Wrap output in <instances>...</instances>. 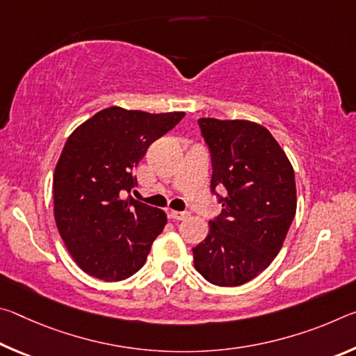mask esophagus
<instances>
[{
    "instance_id": "34e87169",
    "label": "esophagus",
    "mask_w": 356,
    "mask_h": 356,
    "mask_svg": "<svg viewBox=\"0 0 356 356\" xmlns=\"http://www.w3.org/2000/svg\"><path fill=\"white\" fill-rule=\"evenodd\" d=\"M170 216L172 220H177V221H182L186 220L190 216L188 212H179V210H170Z\"/></svg>"
}]
</instances>
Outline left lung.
I'll return each mask as SVG.
<instances>
[{
  "mask_svg": "<svg viewBox=\"0 0 356 356\" xmlns=\"http://www.w3.org/2000/svg\"><path fill=\"white\" fill-rule=\"evenodd\" d=\"M212 154V190L225 186L222 212L193 248L195 268L215 286L234 287L278 256L297 212L293 168L273 135L246 119L201 118Z\"/></svg>",
  "mask_w": 356,
  "mask_h": 356,
  "instance_id": "obj_1",
  "label": "left lung"
}]
</instances>
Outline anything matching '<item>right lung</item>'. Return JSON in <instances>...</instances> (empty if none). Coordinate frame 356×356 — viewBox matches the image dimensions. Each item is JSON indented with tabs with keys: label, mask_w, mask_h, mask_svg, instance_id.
I'll use <instances>...</instances> for the list:
<instances>
[{
	"label": "right lung",
	"mask_w": 356,
	"mask_h": 356,
	"mask_svg": "<svg viewBox=\"0 0 356 356\" xmlns=\"http://www.w3.org/2000/svg\"><path fill=\"white\" fill-rule=\"evenodd\" d=\"M184 111L105 108L72 131L53 176V213L64 245L84 273L122 281L140 270L166 226L163 210L134 197V172L150 144Z\"/></svg>",
	"instance_id": "1"
}]
</instances>
